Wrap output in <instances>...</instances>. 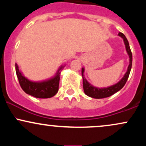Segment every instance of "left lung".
I'll return each instance as SVG.
<instances>
[{"instance_id":"8db88e82","label":"left lung","mask_w":146,"mask_h":146,"mask_svg":"<svg viewBox=\"0 0 146 146\" xmlns=\"http://www.w3.org/2000/svg\"><path fill=\"white\" fill-rule=\"evenodd\" d=\"M118 36H119L123 38L125 46V49H126V51L127 53H128L129 56V65L128 66V69H127L126 73H125V75H123V77L122 78L121 80H120L119 82H118L117 84H115L106 87V88H98V87L93 86V85L90 84L89 82H88V81L86 80V78H84V68H82V76L83 78L84 91L85 94L88 95V97H90V98H93L95 99H102L111 96L112 95L115 94V93H117L119 90H121V88L124 86L125 84L126 83L127 80H128L129 75H130V70H131L132 68V52L131 50H130L128 41V40H127V38H125V35L123 34V33L119 32V33Z\"/></svg>"}]
</instances>
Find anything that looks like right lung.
<instances>
[{"instance_id":"add662e5","label":"right lung","mask_w":146,"mask_h":146,"mask_svg":"<svg viewBox=\"0 0 146 146\" xmlns=\"http://www.w3.org/2000/svg\"><path fill=\"white\" fill-rule=\"evenodd\" d=\"M16 72L19 84L27 94L36 98H50L54 96L59 89L60 72L64 67L61 66L57 71L54 77L47 80L42 82H33L26 78L19 70L17 64H16Z\"/></svg>"}]
</instances>
